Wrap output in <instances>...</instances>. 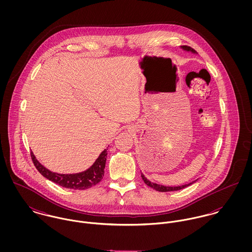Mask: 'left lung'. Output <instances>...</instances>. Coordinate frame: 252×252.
Returning a JSON list of instances; mask_svg holds the SVG:
<instances>
[{"instance_id":"1","label":"left lung","mask_w":252,"mask_h":252,"mask_svg":"<svg viewBox=\"0 0 252 252\" xmlns=\"http://www.w3.org/2000/svg\"><path fill=\"white\" fill-rule=\"evenodd\" d=\"M182 48H183V49H185V50H187V51L196 52L192 47H190V46H188V45H183V46H182ZM142 179H143V180L144 181V183H145L147 186H149V187H151V188H153V189H155L156 191H159V192L178 191V190L183 189V188H185V187H187V186H189V185H191V184L193 183V182H191V183H188V184H185V185H181V186H177V187H168V186H163V185H159V184H156V183L150 182L149 180H147L145 178H144V175H142Z\"/></svg>"}]
</instances>
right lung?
Instances as JSON below:
<instances>
[{
    "instance_id": "right-lung-1",
    "label": "right lung",
    "mask_w": 252,
    "mask_h": 252,
    "mask_svg": "<svg viewBox=\"0 0 252 252\" xmlns=\"http://www.w3.org/2000/svg\"><path fill=\"white\" fill-rule=\"evenodd\" d=\"M107 149H105L98 159L95 161V163L86 171L74 175H60L55 174L47 169H45L42 165L38 163L35 155L31 151V158L32 161L36 167V170L46 178L47 180L53 181L56 184H59L62 187L70 188L73 190H85L88 189L96 184H98L101 180H103L104 174H105V167H106V161H107Z\"/></svg>"
}]
</instances>
